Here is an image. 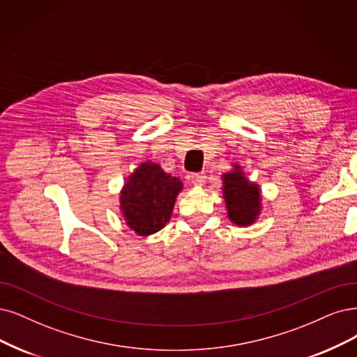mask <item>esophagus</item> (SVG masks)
<instances>
[{
    "label": "esophagus",
    "mask_w": 357,
    "mask_h": 357,
    "mask_svg": "<svg viewBox=\"0 0 357 357\" xmlns=\"http://www.w3.org/2000/svg\"><path fill=\"white\" fill-rule=\"evenodd\" d=\"M190 179H191V182L194 183V185H204V182H206V174H191L190 175Z\"/></svg>",
    "instance_id": "obj_1"
}]
</instances>
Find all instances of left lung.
<instances>
[{"label":"left lung","mask_w":357,"mask_h":357,"mask_svg":"<svg viewBox=\"0 0 357 357\" xmlns=\"http://www.w3.org/2000/svg\"><path fill=\"white\" fill-rule=\"evenodd\" d=\"M223 197L228 218L235 225H252L260 212V191L256 183L247 181L240 166L223 175Z\"/></svg>","instance_id":"1"}]
</instances>
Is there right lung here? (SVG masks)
<instances>
[{"label": "right lung", "mask_w": 357, "mask_h": 357, "mask_svg": "<svg viewBox=\"0 0 357 357\" xmlns=\"http://www.w3.org/2000/svg\"><path fill=\"white\" fill-rule=\"evenodd\" d=\"M181 190L182 182L160 166L141 163L121 192V212L126 225L142 236L160 231L172 216Z\"/></svg>", "instance_id": "1"}]
</instances>
